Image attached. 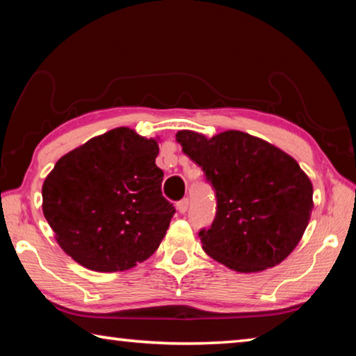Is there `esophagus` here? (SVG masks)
I'll list each match as a JSON object with an SVG mask.
<instances>
[{"label": "esophagus", "instance_id": "obj_1", "mask_svg": "<svg viewBox=\"0 0 356 356\" xmlns=\"http://www.w3.org/2000/svg\"><path fill=\"white\" fill-rule=\"evenodd\" d=\"M188 204H190V201L186 200V197H184V200H180V201L176 204L179 213H185L186 210H188Z\"/></svg>", "mask_w": 356, "mask_h": 356}]
</instances>
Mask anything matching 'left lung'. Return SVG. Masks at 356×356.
<instances>
[{
  "label": "left lung",
  "instance_id": "left-lung-1",
  "mask_svg": "<svg viewBox=\"0 0 356 356\" xmlns=\"http://www.w3.org/2000/svg\"><path fill=\"white\" fill-rule=\"evenodd\" d=\"M176 140L215 190L212 226L197 232L204 251L243 273L284 261L298 245L312 210V184L297 161L237 130L210 140L182 130Z\"/></svg>",
  "mask_w": 356,
  "mask_h": 356
}]
</instances>
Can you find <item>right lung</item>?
<instances>
[{"mask_svg": "<svg viewBox=\"0 0 356 356\" xmlns=\"http://www.w3.org/2000/svg\"><path fill=\"white\" fill-rule=\"evenodd\" d=\"M159 144L127 127L56 161L42 210L67 254L95 272H124L159 248L176 209L161 195Z\"/></svg>", "mask_w": 356, "mask_h": 356, "instance_id": "add662e5", "label": "right lung"}]
</instances>
